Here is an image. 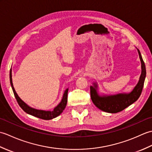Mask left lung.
<instances>
[{
  "label": "left lung",
  "instance_id": "left-lung-1",
  "mask_svg": "<svg viewBox=\"0 0 152 152\" xmlns=\"http://www.w3.org/2000/svg\"><path fill=\"white\" fill-rule=\"evenodd\" d=\"M141 62V74L136 86L130 93H122L116 95H100L97 83L94 82L90 86V93L93 102L99 109L108 113H117L122 111L137 101L142 91L146 76V66L139 50L137 48Z\"/></svg>",
  "mask_w": 152,
  "mask_h": 152
}]
</instances>
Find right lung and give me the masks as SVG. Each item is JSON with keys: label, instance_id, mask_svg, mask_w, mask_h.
<instances>
[{"label": "right lung", "instance_id": "1", "mask_svg": "<svg viewBox=\"0 0 152 152\" xmlns=\"http://www.w3.org/2000/svg\"><path fill=\"white\" fill-rule=\"evenodd\" d=\"M10 84L13 90V92H14L15 97L16 100H17L19 106L23 110V111L27 113L28 114L33 115L34 117H37L38 118L45 119V120H50V119L55 118L57 117L58 115H59L66 107V105L67 103V95H68L69 88L65 89V91H64L63 98L61 99V101L60 102L59 104L56 106V107L54 108L53 110L46 111V110H38V109H35L34 108H32L31 106L27 105L26 103H25L24 101H23L20 99V97H19L18 95L17 94V93H16L15 90L14 88V86H13L12 78V69H10Z\"/></svg>", "mask_w": 152, "mask_h": 152}]
</instances>
